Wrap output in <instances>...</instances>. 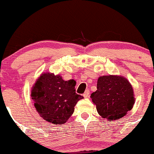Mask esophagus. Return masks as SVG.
<instances>
[{
	"label": "esophagus",
	"instance_id": "esophagus-1",
	"mask_svg": "<svg viewBox=\"0 0 154 154\" xmlns=\"http://www.w3.org/2000/svg\"><path fill=\"white\" fill-rule=\"evenodd\" d=\"M89 95H90L89 90H88V89L86 90V91H85L84 94H83V97H89Z\"/></svg>",
	"mask_w": 154,
	"mask_h": 154
}]
</instances>
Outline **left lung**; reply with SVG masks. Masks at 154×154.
Returning <instances> with one entry per match:
<instances>
[{"mask_svg":"<svg viewBox=\"0 0 154 154\" xmlns=\"http://www.w3.org/2000/svg\"><path fill=\"white\" fill-rule=\"evenodd\" d=\"M98 114L112 122L126 116L135 103L134 92L125 77L106 75L97 80V90L91 94Z\"/></svg>","mask_w":154,"mask_h":154,"instance_id":"left-lung-1","label":"left lung"}]
</instances>
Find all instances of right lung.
Returning <instances> with one entry per match:
<instances>
[{"label": "right lung", "mask_w": 154, "mask_h": 154, "mask_svg": "<svg viewBox=\"0 0 154 154\" xmlns=\"http://www.w3.org/2000/svg\"><path fill=\"white\" fill-rule=\"evenodd\" d=\"M75 80L65 81L60 74H42L31 90V98L39 116L54 125L66 123L77 102L83 98L75 92Z\"/></svg>", "instance_id": "right-lung-1"}]
</instances>
